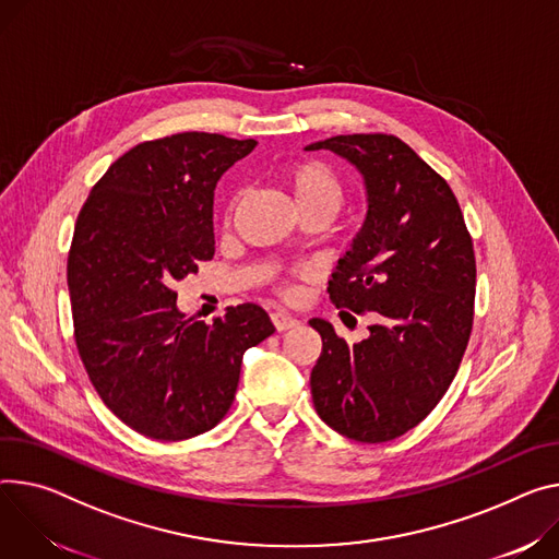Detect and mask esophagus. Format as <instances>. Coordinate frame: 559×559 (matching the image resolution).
<instances>
[{
    "mask_svg": "<svg viewBox=\"0 0 559 559\" xmlns=\"http://www.w3.org/2000/svg\"><path fill=\"white\" fill-rule=\"evenodd\" d=\"M272 323H274V328L278 332H285V330H292V328L298 325V321L292 314H287V312H274L272 314Z\"/></svg>",
    "mask_w": 559,
    "mask_h": 559,
    "instance_id": "obj_1",
    "label": "esophagus"
}]
</instances>
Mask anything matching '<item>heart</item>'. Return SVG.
<instances>
[{"mask_svg": "<svg viewBox=\"0 0 559 559\" xmlns=\"http://www.w3.org/2000/svg\"><path fill=\"white\" fill-rule=\"evenodd\" d=\"M283 182L292 193L298 214L321 210L334 216L343 202V185L338 176L319 160H300L289 165L283 171Z\"/></svg>", "mask_w": 559, "mask_h": 559, "instance_id": "obj_1", "label": "heart"}]
</instances>
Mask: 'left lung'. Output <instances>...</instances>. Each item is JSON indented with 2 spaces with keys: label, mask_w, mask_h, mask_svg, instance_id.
Returning <instances> with one entry per match:
<instances>
[{
  "label": "left lung",
  "mask_w": 559,
  "mask_h": 559,
  "mask_svg": "<svg viewBox=\"0 0 559 559\" xmlns=\"http://www.w3.org/2000/svg\"><path fill=\"white\" fill-rule=\"evenodd\" d=\"M328 148L364 176V227L338 259L330 298L372 312L368 338L347 345L323 319L312 370L319 417L338 435L381 443L424 421L445 394L473 330L475 251L448 182L394 135H334Z\"/></svg>",
  "instance_id": "8db88e82"
}]
</instances>
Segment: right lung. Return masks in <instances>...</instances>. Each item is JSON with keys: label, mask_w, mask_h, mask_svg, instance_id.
Instances as JSON below:
<instances>
[{"label": "right lung", "mask_w": 559, "mask_h": 559, "mask_svg": "<svg viewBox=\"0 0 559 559\" xmlns=\"http://www.w3.org/2000/svg\"><path fill=\"white\" fill-rule=\"evenodd\" d=\"M257 144L198 131L142 142L78 216L67 267L78 352L107 408L148 439L212 430L231 408L245 349L274 334L253 302L207 325L182 314L171 289L214 259V189Z\"/></svg>", "instance_id": "1"}]
</instances>
